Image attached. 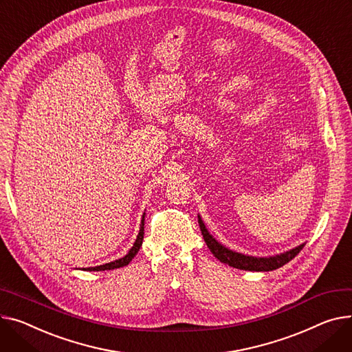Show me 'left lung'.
<instances>
[{
	"label": "left lung",
	"instance_id": "8db88e82",
	"mask_svg": "<svg viewBox=\"0 0 352 352\" xmlns=\"http://www.w3.org/2000/svg\"><path fill=\"white\" fill-rule=\"evenodd\" d=\"M198 223L202 232L204 241L206 243V246L209 248V250L212 252V254L217 257V259L225 265H229L235 269H241V270H249V272H270V270H276L278 267L285 266L286 263H289L293 257H296L300 250L304 248V243L289 250L285 253H280L276 256H269V257H254V256H248V254H242L238 252H233L228 248H225L223 245H221L210 233L208 232V229L205 228L201 217L198 215Z\"/></svg>",
	"mask_w": 352,
	"mask_h": 352
}]
</instances>
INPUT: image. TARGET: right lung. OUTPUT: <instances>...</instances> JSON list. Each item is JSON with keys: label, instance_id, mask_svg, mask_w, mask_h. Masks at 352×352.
<instances>
[{"label": "right lung", "instance_id": "obj_1", "mask_svg": "<svg viewBox=\"0 0 352 352\" xmlns=\"http://www.w3.org/2000/svg\"><path fill=\"white\" fill-rule=\"evenodd\" d=\"M143 238H144V215H143V219H142V225H140V232L137 235V239L133 245V248L129 250V253L123 257H120V259H117L114 262H110V263H106V265H100V266H96V267H86L85 270L87 272H102V270H113V269H119V267H123V266H127L133 257L137 254V252L140 250V246H142L143 243Z\"/></svg>", "mask_w": 352, "mask_h": 352}]
</instances>
